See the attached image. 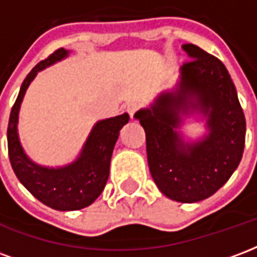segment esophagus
Instances as JSON below:
<instances>
[{
    "label": "esophagus",
    "instance_id": "obj_1",
    "mask_svg": "<svg viewBox=\"0 0 257 257\" xmlns=\"http://www.w3.org/2000/svg\"><path fill=\"white\" fill-rule=\"evenodd\" d=\"M139 108H140V103H138V101H131V103L126 104V111L129 112V115H131V117H134L135 112L138 111Z\"/></svg>",
    "mask_w": 257,
    "mask_h": 257
}]
</instances>
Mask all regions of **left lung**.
I'll return each mask as SVG.
<instances>
[{
  "mask_svg": "<svg viewBox=\"0 0 257 257\" xmlns=\"http://www.w3.org/2000/svg\"><path fill=\"white\" fill-rule=\"evenodd\" d=\"M178 84L135 114L146 132L147 161L154 183L168 198L193 204L220 189L239 165L245 146V115L224 64L193 44ZM199 115L207 134L186 141L183 116Z\"/></svg>",
  "mask_w": 257,
  "mask_h": 257,
  "instance_id": "obj_1",
  "label": "left lung"
}]
</instances>
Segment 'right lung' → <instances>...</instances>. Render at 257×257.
Segmentation results:
<instances>
[{"instance_id":"obj_1","label":"right lung","mask_w":257,"mask_h":257,"mask_svg":"<svg viewBox=\"0 0 257 257\" xmlns=\"http://www.w3.org/2000/svg\"><path fill=\"white\" fill-rule=\"evenodd\" d=\"M68 53L60 48L27 74L12 107L8 123V153L15 175L38 201L56 210H78L95 202L107 183L112 150L119 131L129 121L128 112L97 121L78 157L63 167H44L26 154L18 132L20 106L26 90L37 74L66 59Z\"/></svg>"}]
</instances>
